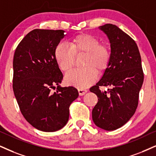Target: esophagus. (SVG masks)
Returning <instances> with one entry per match:
<instances>
[{
  "mask_svg": "<svg viewBox=\"0 0 156 156\" xmlns=\"http://www.w3.org/2000/svg\"><path fill=\"white\" fill-rule=\"evenodd\" d=\"M78 92H79V95L81 96V95H84V94L87 93V90H84V89H78Z\"/></svg>",
  "mask_w": 156,
  "mask_h": 156,
  "instance_id": "34e87169",
  "label": "esophagus"
}]
</instances>
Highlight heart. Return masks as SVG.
Wrapping results in <instances>:
<instances>
[{
	"label": "heart",
	"mask_w": 156,
	"mask_h": 156,
	"mask_svg": "<svg viewBox=\"0 0 156 156\" xmlns=\"http://www.w3.org/2000/svg\"><path fill=\"white\" fill-rule=\"evenodd\" d=\"M55 58L59 68L68 72L74 64L75 55L85 54L83 69H74L67 73L65 81L69 85L79 89L92 85L98 79V72H104L111 61V54L109 48L93 35L82 34L74 37L70 45L60 43L54 51Z\"/></svg>",
	"instance_id": "1"
}]
</instances>
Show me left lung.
I'll list each match as a JSON object with an SVG mask.
<instances>
[{"label":"left lung","mask_w":156,"mask_h":156,"mask_svg":"<svg viewBox=\"0 0 156 156\" xmlns=\"http://www.w3.org/2000/svg\"><path fill=\"white\" fill-rule=\"evenodd\" d=\"M99 28L110 41L111 58L101 80L90 89L98 98L92 116L96 126L112 131L122 127L135 113L144 74L135 41L116 25ZM101 86L110 88L102 92Z\"/></svg>","instance_id":"obj_1"}]
</instances>
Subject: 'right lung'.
<instances>
[{"mask_svg": "<svg viewBox=\"0 0 156 156\" xmlns=\"http://www.w3.org/2000/svg\"><path fill=\"white\" fill-rule=\"evenodd\" d=\"M64 36L62 30L35 29L23 38L13 55V90L19 108L32 126L43 132L63 128L69 106L79 96L75 87L59 85L63 74L54 51Z\"/></svg>", "mask_w": 156, "mask_h": 156, "instance_id": "add662e5", "label": "right lung"}]
</instances>
